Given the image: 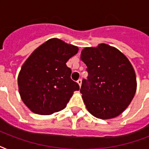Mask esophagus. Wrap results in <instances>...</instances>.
I'll return each instance as SVG.
<instances>
[{"mask_svg": "<svg viewBox=\"0 0 149 149\" xmlns=\"http://www.w3.org/2000/svg\"><path fill=\"white\" fill-rule=\"evenodd\" d=\"M77 84H79V86H81V85H82V79H78V80H77Z\"/></svg>", "mask_w": 149, "mask_h": 149, "instance_id": "1", "label": "esophagus"}]
</instances>
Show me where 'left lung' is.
Listing matches in <instances>:
<instances>
[{"label": "left lung", "instance_id": "obj_1", "mask_svg": "<svg viewBox=\"0 0 149 149\" xmlns=\"http://www.w3.org/2000/svg\"><path fill=\"white\" fill-rule=\"evenodd\" d=\"M80 58L88 72L80 89L87 111L100 119L120 115L131 104L137 89L135 72L128 58L105 43L84 48Z\"/></svg>", "mask_w": 149, "mask_h": 149}]
</instances>
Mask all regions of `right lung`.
Wrapping results in <instances>:
<instances>
[{
  "mask_svg": "<svg viewBox=\"0 0 149 149\" xmlns=\"http://www.w3.org/2000/svg\"><path fill=\"white\" fill-rule=\"evenodd\" d=\"M78 47L58 38H51L38 47L22 65L17 77L22 101L33 113L49 115L63 110L77 83L70 78L65 63L78 52Z\"/></svg>",
  "mask_w": 149,
  "mask_h": 149,
  "instance_id": "1",
  "label": "right lung"
}]
</instances>
